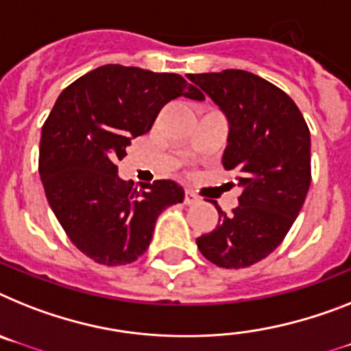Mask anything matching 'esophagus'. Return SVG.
<instances>
[{
	"instance_id": "34e87169",
	"label": "esophagus",
	"mask_w": 351,
	"mask_h": 351,
	"mask_svg": "<svg viewBox=\"0 0 351 351\" xmlns=\"http://www.w3.org/2000/svg\"><path fill=\"white\" fill-rule=\"evenodd\" d=\"M187 205H193V203H198L199 202V196L193 191H185V199H184Z\"/></svg>"
}]
</instances>
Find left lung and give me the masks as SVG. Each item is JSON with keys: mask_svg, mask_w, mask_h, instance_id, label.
I'll return each mask as SVG.
<instances>
[{"mask_svg": "<svg viewBox=\"0 0 351 351\" xmlns=\"http://www.w3.org/2000/svg\"><path fill=\"white\" fill-rule=\"evenodd\" d=\"M228 119L226 171L237 173L239 207L196 239L205 258L241 269L284 241L311 187V132L296 103L276 85L243 69L189 75ZM234 185V182H230Z\"/></svg>", "mask_w": 351, "mask_h": 351, "instance_id": "obj_1", "label": "left lung"}]
</instances>
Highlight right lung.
<instances>
[{
	"label": "right lung",
	"mask_w": 351,
	"mask_h": 351,
	"mask_svg": "<svg viewBox=\"0 0 351 351\" xmlns=\"http://www.w3.org/2000/svg\"><path fill=\"white\" fill-rule=\"evenodd\" d=\"M205 99L175 73L107 64L62 90L43 126L39 173L49 207L76 248L98 264L137 261L164 208L184 202L173 180L134 189L116 162L171 99Z\"/></svg>",
	"instance_id": "1"
}]
</instances>
